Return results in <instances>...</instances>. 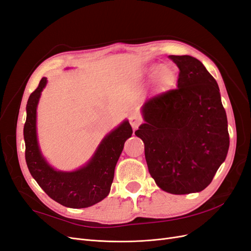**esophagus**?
Returning <instances> with one entry per match:
<instances>
[{
    "label": "esophagus",
    "mask_w": 251,
    "mask_h": 251,
    "mask_svg": "<svg viewBox=\"0 0 251 251\" xmlns=\"http://www.w3.org/2000/svg\"><path fill=\"white\" fill-rule=\"evenodd\" d=\"M130 124L133 126V128H137L142 124V118L137 113H132L130 115Z\"/></svg>",
    "instance_id": "34e87169"
}]
</instances>
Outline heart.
I'll list each match as a JSON object with an SVG mask.
<instances>
[{
	"instance_id": "heart-1",
	"label": "heart",
	"mask_w": 251,
	"mask_h": 251,
	"mask_svg": "<svg viewBox=\"0 0 251 251\" xmlns=\"http://www.w3.org/2000/svg\"><path fill=\"white\" fill-rule=\"evenodd\" d=\"M157 71V68L156 67H153L151 68V72H156ZM159 77H160V79L162 80V81H166L169 79V75H168V73H166V71L165 70H162L161 72H160V74H159Z\"/></svg>"
}]
</instances>
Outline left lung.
Here are the masks:
<instances>
[{"label": "left lung", "instance_id": "left-lung-1", "mask_svg": "<svg viewBox=\"0 0 251 251\" xmlns=\"http://www.w3.org/2000/svg\"><path fill=\"white\" fill-rule=\"evenodd\" d=\"M179 68L177 88L144 102L146 124L135 135L144 143L149 172L174 195L206 188L227 156L229 134L216 79L199 59L170 55Z\"/></svg>", "mask_w": 251, "mask_h": 251}]
</instances>
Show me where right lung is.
I'll use <instances>...</instances> for the list:
<instances>
[{
    "mask_svg": "<svg viewBox=\"0 0 251 251\" xmlns=\"http://www.w3.org/2000/svg\"><path fill=\"white\" fill-rule=\"evenodd\" d=\"M47 83L43 77L27 102L24 126L25 158L28 170L43 191L51 199L70 208L92 206L110 193L114 171L133 130L127 120L109 133L100 142L94 156L81 169L74 172L55 171L43 157L36 137V107Z\"/></svg>",
    "mask_w": 251,
    "mask_h": 251,
    "instance_id": "right-lung-1",
    "label": "right lung"
}]
</instances>
